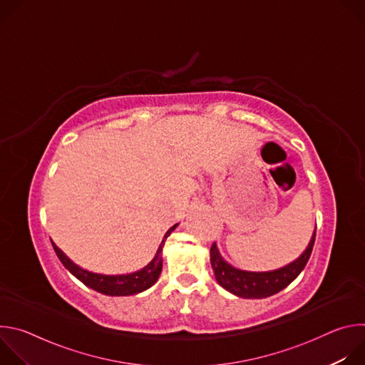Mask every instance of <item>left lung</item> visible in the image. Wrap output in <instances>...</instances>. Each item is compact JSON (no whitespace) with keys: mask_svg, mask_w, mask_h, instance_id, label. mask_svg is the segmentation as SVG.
<instances>
[{"mask_svg":"<svg viewBox=\"0 0 365 365\" xmlns=\"http://www.w3.org/2000/svg\"><path fill=\"white\" fill-rule=\"evenodd\" d=\"M317 228L307 248L293 263L272 272H245L232 267L222 258L217 244L211 245V266L220 286L244 299H264L287 287L304 269L315 244Z\"/></svg>","mask_w":365,"mask_h":365,"instance_id":"8db88e82","label":"left lung"}]
</instances>
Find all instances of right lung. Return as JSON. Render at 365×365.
Returning a JSON list of instances; mask_svg holds the SVG:
<instances>
[{
  "label": "right lung",
  "mask_w": 365,
  "mask_h": 365,
  "mask_svg": "<svg viewBox=\"0 0 365 365\" xmlns=\"http://www.w3.org/2000/svg\"><path fill=\"white\" fill-rule=\"evenodd\" d=\"M176 227H178V224L173 225L165 234V237L159 245V250H158V252H155L151 262L141 270L130 273V274L108 276V274H98V273L83 270L79 266H76L69 257H66V254L61 248H58V245H55V242H51V245H53L55 252L58 254L62 264L88 287L93 289L102 294H108V296H130V294H137V293H141V292L150 289L155 282H158V279L162 273V267H163L162 250L165 247V241L175 231Z\"/></svg>",
  "instance_id": "obj_1"
}]
</instances>
